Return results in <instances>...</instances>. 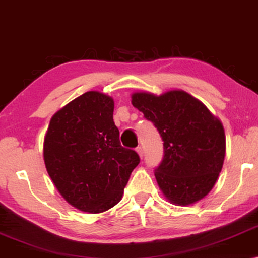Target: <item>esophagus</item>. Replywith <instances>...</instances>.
Here are the masks:
<instances>
[{
    "label": "esophagus",
    "instance_id": "34e87169",
    "mask_svg": "<svg viewBox=\"0 0 258 258\" xmlns=\"http://www.w3.org/2000/svg\"><path fill=\"white\" fill-rule=\"evenodd\" d=\"M136 151H137V154L140 155V157L142 158L143 157V148L142 147H137L136 148Z\"/></svg>",
    "mask_w": 258,
    "mask_h": 258
}]
</instances>
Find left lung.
Wrapping results in <instances>:
<instances>
[{
	"label": "left lung",
	"instance_id": "8db88e82",
	"mask_svg": "<svg viewBox=\"0 0 258 258\" xmlns=\"http://www.w3.org/2000/svg\"><path fill=\"white\" fill-rule=\"evenodd\" d=\"M132 98L163 141V160L155 177L165 197L178 206L202 200L223 167L225 136L220 119L183 90L160 96L135 93Z\"/></svg>",
	"mask_w": 258,
	"mask_h": 258
}]
</instances>
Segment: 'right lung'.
Here are the masks:
<instances>
[{"label":"right lung","mask_w":258,"mask_h":258,"mask_svg":"<svg viewBox=\"0 0 258 258\" xmlns=\"http://www.w3.org/2000/svg\"><path fill=\"white\" fill-rule=\"evenodd\" d=\"M112 114L111 97L88 91L52 116L44 137L49 176L67 202L86 213L116 206L140 163L135 150L121 146Z\"/></svg>","instance_id":"obj_1"}]
</instances>
